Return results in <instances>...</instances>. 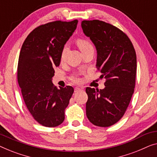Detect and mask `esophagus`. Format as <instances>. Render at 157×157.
I'll use <instances>...</instances> for the list:
<instances>
[{
  "instance_id": "34e87169",
  "label": "esophagus",
  "mask_w": 157,
  "mask_h": 157,
  "mask_svg": "<svg viewBox=\"0 0 157 157\" xmlns=\"http://www.w3.org/2000/svg\"><path fill=\"white\" fill-rule=\"evenodd\" d=\"M82 89V88H79V87H75V92H77L78 91H80V90Z\"/></svg>"
}]
</instances>
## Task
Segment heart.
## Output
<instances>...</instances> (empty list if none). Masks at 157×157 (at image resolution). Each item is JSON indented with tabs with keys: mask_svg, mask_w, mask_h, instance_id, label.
Wrapping results in <instances>:
<instances>
[{
	"mask_svg": "<svg viewBox=\"0 0 157 157\" xmlns=\"http://www.w3.org/2000/svg\"><path fill=\"white\" fill-rule=\"evenodd\" d=\"M76 44L82 52H85V50L92 47L91 43L87 39L85 38V37H78L76 40ZM66 51H67V47H64L61 52V61H63L64 59V57H65ZM72 81L75 82H80L81 79L78 78V77H74V78H72Z\"/></svg>",
	"mask_w": 157,
	"mask_h": 157,
	"instance_id": "1",
	"label": "heart"
}]
</instances>
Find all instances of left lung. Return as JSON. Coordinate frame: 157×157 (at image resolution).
I'll return each mask as SVG.
<instances>
[{
  "label": "left lung",
  "instance_id": "left-lung-1",
  "mask_svg": "<svg viewBox=\"0 0 157 157\" xmlns=\"http://www.w3.org/2000/svg\"><path fill=\"white\" fill-rule=\"evenodd\" d=\"M82 28L98 50L97 69L105 78L103 90L87 87L86 114L94 125L107 127L124 114L134 93L136 56L127 35L112 24L92 20L82 21Z\"/></svg>",
  "mask_w": 157,
  "mask_h": 157
}]
</instances>
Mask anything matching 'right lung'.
<instances>
[{
    "label": "right lung",
    "instance_id": "add662e5",
    "mask_svg": "<svg viewBox=\"0 0 157 157\" xmlns=\"http://www.w3.org/2000/svg\"><path fill=\"white\" fill-rule=\"evenodd\" d=\"M78 20L56 21L35 28L22 45L17 63V82L30 114L40 124L55 127L65 120V110L73 87L52 83L61 52L78 25Z\"/></svg>",
    "mask_w": 157,
    "mask_h": 157
}]
</instances>
